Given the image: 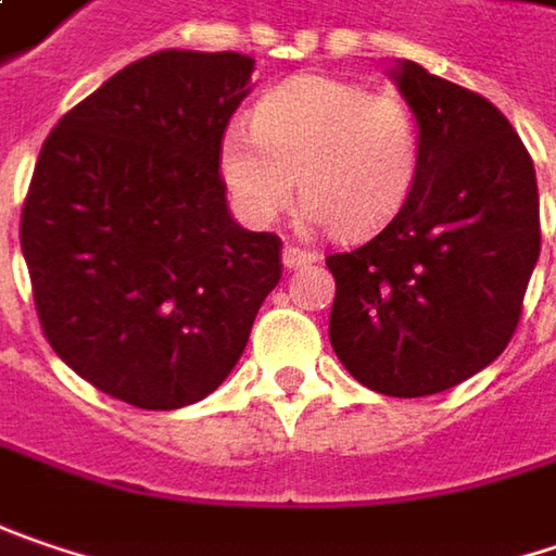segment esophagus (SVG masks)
<instances>
[{
	"label": "esophagus",
	"mask_w": 556,
	"mask_h": 556,
	"mask_svg": "<svg viewBox=\"0 0 556 556\" xmlns=\"http://www.w3.org/2000/svg\"><path fill=\"white\" fill-rule=\"evenodd\" d=\"M317 261V254L308 251V248H299V245H286L282 248V264L289 267V270H302V267H308Z\"/></svg>",
	"instance_id": "34e87169"
}]
</instances>
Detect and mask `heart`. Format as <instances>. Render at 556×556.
<instances>
[{
  "mask_svg": "<svg viewBox=\"0 0 556 556\" xmlns=\"http://www.w3.org/2000/svg\"><path fill=\"white\" fill-rule=\"evenodd\" d=\"M421 166L418 115L396 93L302 75L270 90L254 128L232 125L219 144V173L239 213L264 226L299 191L314 223L340 239H365L406 207Z\"/></svg>",
  "mask_w": 556,
  "mask_h": 556,
  "instance_id": "heart-1",
  "label": "heart"
}]
</instances>
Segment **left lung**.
<instances>
[{
	"mask_svg": "<svg viewBox=\"0 0 556 556\" xmlns=\"http://www.w3.org/2000/svg\"><path fill=\"white\" fill-rule=\"evenodd\" d=\"M421 128L406 207L371 242L327 257L330 343L383 396H431L513 340L541 251L539 181L506 115L418 62L393 72Z\"/></svg>",
	"mask_w": 556,
	"mask_h": 556,
	"instance_id": "obj_1",
	"label": "left lung"
}]
</instances>
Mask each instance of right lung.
<instances>
[{
    "label": "right lung",
    "mask_w": 556,
    "mask_h": 556,
    "mask_svg": "<svg viewBox=\"0 0 556 556\" xmlns=\"http://www.w3.org/2000/svg\"><path fill=\"white\" fill-rule=\"evenodd\" d=\"M254 59L163 50L125 65L43 141L21 251L43 337L138 408L213 393L282 277V242L226 207L219 144Z\"/></svg>",
    "instance_id": "obj_1"
}]
</instances>
